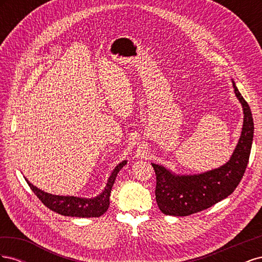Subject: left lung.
Returning a JSON list of instances; mask_svg holds the SVG:
<instances>
[{
  "mask_svg": "<svg viewBox=\"0 0 262 262\" xmlns=\"http://www.w3.org/2000/svg\"><path fill=\"white\" fill-rule=\"evenodd\" d=\"M234 93L243 107L242 133L229 161L219 168L194 175H179L152 163L156 175V202L166 215L188 216L224 200L234 192L247 167L253 139L251 110L235 82Z\"/></svg>",
  "mask_w": 262,
  "mask_h": 262,
  "instance_id": "left-lung-1",
  "label": "left lung"
}]
</instances>
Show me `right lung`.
Returning <instances> with one entry per match:
<instances>
[{"label": "right lung", "instance_id": "add662e5", "mask_svg": "<svg viewBox=\"0 0 262 262\" xmlns=\"http://www.w3.org/2000/svg\"><path fill=\"white\" fill-rule=\"evenodd\" d=\"M128 161H122L119 163L112 175L109 176L106 187L102 191L94 198H82L74 195H57L43 191V190L37 188L28 181H26L34 193L39 198L47 208L57 212L64 216L73 217H99L104 214L109 208V196L112 192V188L115 184L118 172L126 164Z\"/></svg>", "mask_w": 262, "mask_h": 262}]
</instances>
